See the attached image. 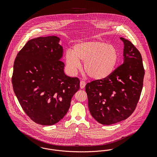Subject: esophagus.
Instances as JSON below:
<instances>
[{
  "instance_id": "1",
  "label": "esophagus",
  "mask_w": 157,
  "mask_h": 157,
  "mask_svg": "<svg viewBox=\"0 0 157 157\" xmlns=\"http://www.w3.org/2000/svg\"><path fill=\"white\" fill-rule=\"evenodd\" d=\"M80 88L81 89H83L85 86H86V82L85 81H80Z\"/></svg>"
}]
</instances>
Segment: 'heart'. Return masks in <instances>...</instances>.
Wrapping results in <instances>:
<instances>
[{
    "mask_svg": "<svg viewBox=\"0 0 157 157\" xmlns=\"http://www.w3.org/2000/svg\"><path fill=\"white\" fill-rule=\"evenodd\" d=\"M118 51L112 45L97 40L80 41L73 49L67 50L65 60L69 69L75 71L81 67L80 60L84 61V69L94 80H100L108 78L114 70L117 60Z\"/></svg>",
    "mask_w": 157,
    "mask_h": 157,
    "instance_id": "heart-1",
    "label": "heart"
}]
</instances>
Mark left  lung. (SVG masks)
<instances>
[{
	"label": "left lung",
	"instance_id": "8db88e82",
	"mask_svg": "<svg viewBox=\"0 0 157 157\" xmlns=\"http://www.w3.org/2000/svg\"><path fill=\"white\" fill-rule=\"evenodd\" d=\"M124 44L123 63L106 78L86 84L88 108L99 123L110 125L128 118L134 111L143 89L144 69L139 51L129 40Z\"/></svg>",
	"mask_w": 157,
	"mask_h": 157
}]
</instances>
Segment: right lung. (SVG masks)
Wrapping results in <instances>:
<instances>
[{"instance_id":"right-lung-1","label":"right lung","mask_w":157,"mask_h":157,"mask_svg":"<svg viewBox=\"0 0 157 157\" xmlns=\"http://www.w3.org/2000/svg\"><path fill=\"white\" fill-rule=\"evenodd\" d=\"M60 40L54 36L33 39L19 52L14 63L15 95L24 112L41 125L61 120L80 89L79 79L65 74Z\"/></svg>"}]
</instances>
